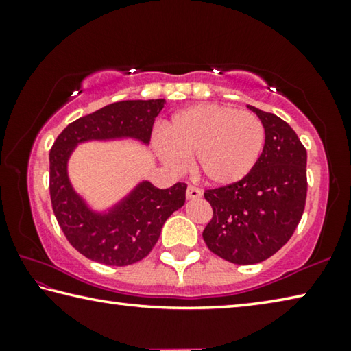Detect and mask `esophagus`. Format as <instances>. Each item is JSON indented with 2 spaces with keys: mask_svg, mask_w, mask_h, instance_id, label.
Masks as SVG:
<instances>
[{
  "mask_svg": "<svg viewBox=\"0 0 351 351\" xmlns=\"http://www.w3.org/2000/svg\"><path fill=\"white\" fill-rule=\"evenodd\" d=\"M186 197H187V199H198V198L203 197V192H201V189H198V187L189 186L187 192H186Z\"/></svg>",
  "mask_w": 351,
  "mask_h": 351,
  "instance_id": "34e87169",
  "label": "esophagus"
}]
</instances>
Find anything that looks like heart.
Returning <instances> with one entry per match:
<instances>
[{
  "label": "heart",
  "instance_id": "1",
  "mask_svg": "<svg viewBox=\"0 0 351 351\" xmlns=\"http://www.w3.org/2000/svg\"><path fill=\"white\" fill-rule=\"evenodd\" d=\"M165 138L154 152L170 169L181 170L193 158L197 175L212 186H230L251 173L265 145V127L249 111L217 104L195 105L178 112L164 127Z\"/></svg>",
  "mask_w": 351,
  "mask_h": 351
}]
</instances>
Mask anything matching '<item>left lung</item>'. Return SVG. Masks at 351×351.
I'll return each instance as SVG.
<instances>
[{
  "instance_id": "1",
  "label": "left lung",
  "mask_w": 351,
  "mask_h": 351,
  "mask_svg": "<svg viewBox=\"0 0 351 351\" xmlns=\"http://www.w3.org/2000/svg\"><path fill=\"white\" fill-rule=\"evenodd\" d=\"M247 108L265 127L258 162L241 181L204 193L213 217L203 239L235 265L260 263L287 245L306 199V150L295 132L272 112Z\"/></svg>"
}]
</instances>
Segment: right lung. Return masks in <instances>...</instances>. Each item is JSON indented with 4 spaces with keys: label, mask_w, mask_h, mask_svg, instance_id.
<instances>
[{
    "label": "right lung",
    "mask_w": 351,
    "mask_h": 351,
    "mask_svg": "<svg viewBox=\"0 0 351 351\" xmlns=\"http://www.w3.org/2000/svg\"><path fill=\"white\" fill-rule=\"evenodd\" d=\"M164 99L123 100L77 119L58 134L49 152V190L56 218L82 255L108 266H127L147 257L171 213L186 203L187 184L158 189L141 181L105 210H96L75 192L68 162L74 148L88 141L134 139L147 145L164 108Z\"/></svg>",
    "instance_id": "right-lung-1"
}]
</instances>
